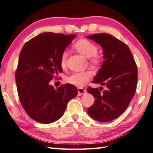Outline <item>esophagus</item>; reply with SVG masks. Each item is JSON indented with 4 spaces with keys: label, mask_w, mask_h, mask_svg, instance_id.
I'll return each mask as SVG.
<instances>
[{
    "label": "esophagus",
    "mask_w": 153,
    "mask_h": 153,
    "mask_svg": "<svg viewBox=\"0 0 153 153\" xmlns=\"http://www.w3.org/2000/svg\"><path fill=\"white\" fill-rule=\"evenodd\" d=\"M77 92H78V96H82V94H84V93L86 92V90H84V88H78L77 89Z\"/></svg>",
    "instance_id": "obj_1"
}]
</instances>
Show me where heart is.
Wrapping results in <instances>:
<instances>
[{
    "instance_id": "b5f03b06",
    "label": "heart",
    "mask_w": 153,
    "mask_h": 153,
    "mask_svg": "<svg viewBox=\"0 0 153 153\" xmlns=\"http://www.w3.org/2000/svg\"><path fill=\"white\" fill-rule=\"evenodd\" d=\"M74 48L80 55L86 58H90V63L92 66H98L101 62V56L97 53V46L94 43L86 39H81L74 45ZM67 53L63 52L61 56V66L65 67L66 66ZM91 74L89 72H82V73H75L67 77L66 81L69 84L74 85L77 87H82L89 81Z\"/></svg>"
}]
</instances>
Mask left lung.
Instances as JSON below:
<instances>
[{
  "label": "left lung",
  "mask_w": 153,
  "mask_h": 153,
  "mask_svg": "<svg viewBox=\"0 0 153 153\" xmlns=\"http://www.w3.org/2000/svg\"><path fill=\"white\" fill-rule=\"evenodd\" d=\"M86 38L101 46L104 59L92 83L107 87L102 92L88 88V92L95 98L88 113L94 120L107 122L121 115L134 97L138 81L137 66L130 49L114 36L101 33Z\"/></svg>",
  "instance_id": "1"
}]
</instances>
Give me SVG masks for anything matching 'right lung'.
<instances>
[{"label":"right lung","instance_id":"obj_1","mask_svg":"<svg viewBox=\"0 0 153 153\" xmlns=\"http://www.w3.org/2000/svg\"><path fill=\"white\" fill-rule=\"evenodd\" d=\"M76 36L45 32L30 40L21 51L15 74L17 92L25 111L36 121H57L69 100L77 95L72 84L56 89L50 84L63 71L61 56Z\"/></svg>","mask_w":153,"mask_h":153}]
</instances>
